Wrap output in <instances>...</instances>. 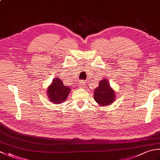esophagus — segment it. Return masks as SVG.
Here are the masks:
<instances>
[{
    "label": "esophagus",
    "mask_w": 160,
    "mask_h": 160,
    "mask_svg": "<svg viewBox=\"0 0 160 160\" xmlns=\"http://www.w3.org/2000/svg\"><path fill=\"white\" fill-rule=\"evenodd\" d=\"M85 86V82L84 80H80L79 82V87L80 88H83Z\"/></svg>",
    "instance_id": "34e87169"
}]
</instances>
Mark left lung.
Instances as JSON below:
<instances>
[{
	"label": "left lung",
	"mask_w": 160,
	"mask_h": 160,
	"mask_svg": "<svg viewBox=\"0 0 160 160\" xmlns=\"http://www.w3.org/2000/svg\"><path fill=\"white\" fill-rule=\"evenodd\" d=\"M114 91L111 89L107 79L100 81L99 86L94 91V100L102 106L111 104L115 98Z\"/></svg>",
	"instance_id": "obj_1"
}]
</instances>
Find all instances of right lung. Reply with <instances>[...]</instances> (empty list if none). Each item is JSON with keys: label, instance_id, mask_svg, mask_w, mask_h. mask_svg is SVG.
<instances>
[{"label": "right lung", "instance_id": "right-lung-1", "mask_svg": "<svg viewBox=\"0 0 160 160\" xmlns=\"http://www.w3.org/2000/svg\"><path fill=\"white\" fill-rule=\"evenodd\" d=\"M47 91L50 101L58 104L66 100L71 89L68 86H64L60 78H56L48 87Z\"/></svg>", "mask_w": 160, "mask_h": 160}]
</instances>
